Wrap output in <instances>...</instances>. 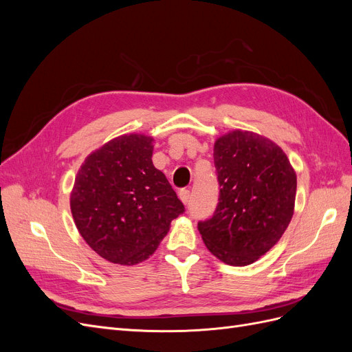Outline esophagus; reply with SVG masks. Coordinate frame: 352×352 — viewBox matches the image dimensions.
<instances>
[{
    "instance_id": "34e87169",
    "label": "esophagus",
    "mask_w": 352,
    "mask_h": 352,
    "mask_svg": "<svg viewBox=\"0 0 352 352\" xmlns=\"http://www.w3.org/2000/svg\"><path fill=\"white\" fill-rule=\"evenodd\" d=\"M189 197H190V190L189 189H180L179 190V198H180V201L184 202V204H186V202L189 201Z\"/></svg>"
}]
</instances>
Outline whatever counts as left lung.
Here are the masks:
<instances>
[{
	"label": "left lung",
	"mask_w": 352,
	"mask_h": 352,
	"mask_svg": "<svg viewBox=\"0 0 352 352\" xmlns=\"http://www.w3.org/2000/svg\"><path fill=\"white\" fill-rule=\"evenodd\" d=\"M220 198L198 223L208 251L229 265H250L279 242L295 211L296 173L269 138L235 129L214 142Z\"/></svg>",
	"instance_id": "left-lung-1"
}]
</instances>
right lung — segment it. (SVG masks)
Instances as JSON below:
<instances>
[{
	"label": "right lung",
	"mask_w": 352,
	"mask_h": 352,
	"mask_svg": "<svg viewBox=\"0 0 352 352\" xmlns=\"http://www.w3.org/2000/svg\"><path fill=\"white\" fill-rule=\"evenodd\" d=\"M154 138L126 133L82 163L70 192L80 236L100 257L135 265L155 252L184 204L153 164Z\"/></svg>",
	"instance_id": "1"
}]
</instances>
